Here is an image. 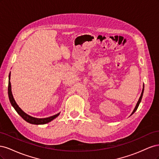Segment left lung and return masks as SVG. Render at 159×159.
Wrapping results in <instances>:
<instances>
[{"mask_svg": "<svg viewBox=\"0 0 159 159\" xmlns=\"http://www.w3.org/2000/svg\"><path fill=\"white\" fill-rule=\"evenodd\" d=\"M143 91H144V85H143V90H142V93H141V96H140V98H139V101H138V102H137V105H136V106H135V107H134V110H133V111L132 112V113H131V115H133L134 112L136 111V110L137 109V108H138V107H139V104H140V103H141V99H142V98H143Z\"/></svg>", "mask_w": 159, "mask_h": 159, "instance_id": "8db88e82", "label": "left lung"}]
</instances>
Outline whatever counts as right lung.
<instances>
[{
  "mask_svg": "<svg viewBox=\"0 0 159 159\" xmlns=\"http://www.w3.org/2000/svg\"><path fill=\"white\" fill-rule=\"evenodd\" d=\"M10 79H11V75H9L8 87V93L9 100H10V102L12 105V106L14 108V109L16 110V111L18 113L19 115H20V117H22V118L23 119H25L26 121H27L28 123H31V124L43 125V124H46V123L50 122L51 121H52L53 119H54L55 118H56L60 115V113H59L53 115V116H51V117H49L39 119V118L33 117L30 116V115L26 114L25 112H24L23 111L20 107H19V106L17 105V103L15 102V100H14V99L13 98L12 91H11V81H10Z\"/></svg>",
  "mask_w": 159,
  "mask_h": 159,
  "instance_id": "right-lung-1",
  "label": "right lung"
}]
</instances>
